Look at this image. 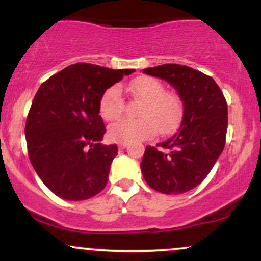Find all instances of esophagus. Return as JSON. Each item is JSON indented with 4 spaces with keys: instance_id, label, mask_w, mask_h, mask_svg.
<instances>
[{
    "instance_id": "34e87169",
    "label": "esophagus",
    "mask_w": 261,
    "mask_h": 261,
    "mask_svg": "<svg viewBox=\"0 0 261 261\" xmlns=\"http://www.w3.org/2000/svg\"><path fill=\"white\" fill-rule=\"evenodd\" d=\"M118 147H119V149H124L127 147V145L126 143H118Z\"/></svg>"
}]
</instances>
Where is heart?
Masks as SVG:
<instances>
[{"instance_id": "heart-1", "label": "heart", "mask_w": 261, "mask_h": 261, "mask_svg": "<svg viewBox=\"0 0 261 261\" xmlns=\"http://www.w3.org/2000/svg\"><path fill=\"white\" fill-rule=\"evenodd\" d=\"M127 92L142 100L140 119H122L109 127V139L118 143H130L154 136L157 131L166 135L180 124L184 106L178 94L164 91L163 83L149 76L130 81ZM125 99L118 86L109 87L99 100V113L106 121H114L124 112Z\"/></svg>"}]
</instances>
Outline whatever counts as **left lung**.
I'll use <instances>...</instances> for the list:
<instances>
[{"label":"left lung","instance_id":"left-lung-1","mask_svg":"<svg viewBox=\"0 0 261 261\" xmlns=\"http://www.w3.org/2000/svg\"><path fill=\"white\" fill-rule=\"evenodd\" d=\"M143 72L169 82L184 104L178 133L146 147L143 178L162 194L187 193L207 176L222 153L228 126L226 98L212 77L189 66L166 64Z\"/></svg>","mask_w":261,"mask_h":261}]
</instances>
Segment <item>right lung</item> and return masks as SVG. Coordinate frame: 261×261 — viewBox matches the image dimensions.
Returning <instances> with one entry per match:
<instances>
[{"instance_id":"obj_1","label":"right lung","mask_w":261,"mask_h":261,"mask_svg":"<svg viewBox=\"0 0 261 261\" xmlns=\"http://www.w3.org/2000/svg\"><path fill=\"white\" fill-rule=\"evenodd\" d=\"M134 71L79 62L39 87L27 116V147L33 168L55 195L80 201L106 188L118 147L99 142L106 133L99 100Z\"/></svg>"}]
</instances>
